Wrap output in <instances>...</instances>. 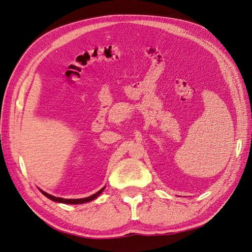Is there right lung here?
Segmentation results:
<instances>
[{
  "mask_svg": "<svg viewBox=\"0 0 252 252\" xmlns=\"http://www.w3.org/2000/svg\"><path fill=\"white\" fill-rule=\"evenodd\" d=\"M103 189H104V188H102L101 190L95 192L94 194H92V196L87 197V198H83V199H63V198L54 197V196H52V194H49V193H47L45 191H42V190H41V189H40V191L42 192L45 197H48L49 199L53 200V201H55V202H62V203H66V204H80V203L89 202V201H91V200L95 199L102 191H103Z\"/></svg>",
  "mask_w": 252,
  "mask_h": 252,
  "instance_id": "1",
  "label": "right lung"
}]
</instances>
